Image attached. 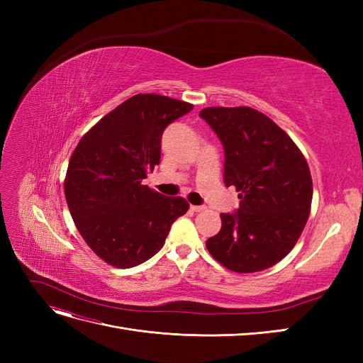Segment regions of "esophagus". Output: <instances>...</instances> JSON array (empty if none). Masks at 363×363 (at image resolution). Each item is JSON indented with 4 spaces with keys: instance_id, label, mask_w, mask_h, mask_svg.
Returning <instances> with one entry per match:
<instances>
[{
    "instance_id": "34e87169",
    "label": "esophagus",
    "mask_w": 363,
    "mask_h": 363,
    "mask_svg": "<svg viewBox=\"0 0 363 363\" xmlns=\"http://www.w3.org/2000/svg\"><path fill=\"white\" fill-rule=\"evenodd\" d=\"M206 208V206H191V211L194 212H203Z\"/></svg>"
}]
</instances>
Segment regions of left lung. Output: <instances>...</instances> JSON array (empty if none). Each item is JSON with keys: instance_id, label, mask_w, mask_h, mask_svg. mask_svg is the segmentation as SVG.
<instances>
[{"instance_id": "8db88e82", "label": "left lung", "mask_w": 363, "mask_h": 363, "mask_svg": "<svg viewBox=\"0 0 363 363\" xmlns=\"http://www.w3.org/2000/svg\"><path fill=\"white\" fill-rule=\"evenodd\" d=\"M200 116L224 147V183L239 192V208L221 213L208 252L230 271L271 268L294 248L312 204V177L284 131L251 107H207Z\"/></svg>"}]
</instances>
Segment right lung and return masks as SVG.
<instances>
[{"instance_id": "1", "label": "right lung", "mask_w": 363, "mask_h": 363, "mask_svg": "<svg viewBox=\"0 0 363 363\" xmlns=\"http://www.w3.org/2000/svg\"><path fill=\"white\" fill-rule=\"evenodd\" d=\"M192 104L139 94L119 104L87 131L74 150L65 196L86 244L116 268H131L163 247L172 223L188 212L182 196L150 189L160 162L162 135Z\"/></svg>"}]
</instances>
